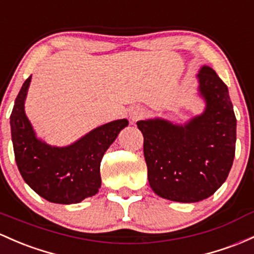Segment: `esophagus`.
Instances as JSON below:
<instances>
[{
  "label": "esophagus",
  "instance_id": "obj_1",
  "mask_svg": "<svg viewBox=\"0 0 254 254\" xmlns=\"http://www.w3.org/2000/svg\"><path fill=\"white\" fill-rule=\"evenodd\" d=\"M144 116L143 108L141 107H131L129 111H127V117L132 123L140 121L142 117Z\"/></svg>",
  "mask_w": 254,
  "mask_h": 254
}]
</instances>
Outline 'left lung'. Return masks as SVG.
<instances>
[{"label":"left lung","instance_id":"1","mask_svg":"<svg viewBox=\"0 0 254 254\" xmlns=\"http://www.w3.org/2000/svg\"><path fill=\"white\" fill-rule=\"evenodd\" d=\"M205 110L183 124L138 121L152 190L163 199L197 202L227 180L235 157L236 118L228 86L210 66L196 74Z\"/></svg>","mask_w":254,"mask_h":254}]
</instances>
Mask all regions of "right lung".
<instances>
[{"label": "right lung", "mask_w": 254, "mask_h": 254, "mask_svg": "<svg viewBox=\"0 0 254 254\" xmlns=\"http://www.w3.org/2000/svg\"><path fill=\"white\" fill-rule=\"evenodd\" d=\"M30 82L31 76L21 86L10 114L12 142L19 172L43 199L55 204H77L99 191L102 157L129 122H110L68 146H50L37 137L25 113Z\"/></svg>", "instance_id": "add662e5"}]
</instances>
